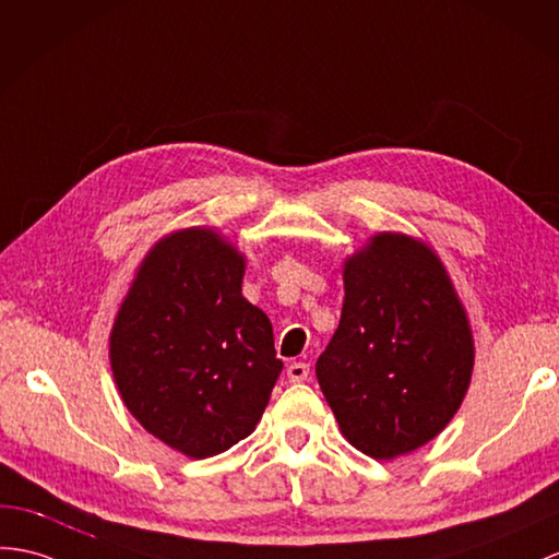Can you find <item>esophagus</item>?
<instances>
[{
    "label": "esophagus",
    "mask_w": 559,
    "mask_h": 559,
    "mask_svg": "<svg viewBox=\"0 0 559 559\" xmlns=\"http://www.w3.org/2000/svg\"><path fill=\"white\" fill-rule=\"evenodd\" d=\"M285 373H288L290 383H302L309 379V365H305V361H293Z\"/></svg>",
    "instance_id": "34e87169"
}]
</instances>
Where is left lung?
I'll list each match as a JSON object with an SVG mask.
<instances>
[{
    "mask_svg": "<svg viewBox=\"0 0 559 559\" xmlns=\"http://www.w3.org/2000/svg\"><path fill=\"white\" fill-rule=\"evenodd\" d=\"M343 276L341 323L317 379L349 443L393 460L460 409L474 369L469 321L440 259L400 233L371 238Z\"/></svg>",
    "mask_w": 559,
    "mask_h": 559,
    "instance_id": "1",
    "label": "left lung"
}]
</instances>
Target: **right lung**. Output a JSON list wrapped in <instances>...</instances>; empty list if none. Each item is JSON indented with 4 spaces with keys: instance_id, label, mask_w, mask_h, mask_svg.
<instances>
[{
    "instance_id": "right-lung-1",
    "label": "right lung",
    "mask_w": 559,
    "mask_h": 559,
    "mask_svg": "<svg viewBox=\"0 0 559 559\" xmlns=\"http://www.w3.org/2000/svg\"><path fill=\"white\" fill-rule=\"evenodd\" d=\"M245 259L210 228L154 245L111 329V371L133 417L188 457L248 438L283 371L274 329L242 297Z\"/></svg>"
}]
</instances>
